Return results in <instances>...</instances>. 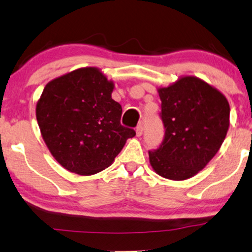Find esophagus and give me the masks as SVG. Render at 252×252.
<instances>
[{
    "label": "esophagus",
    "mask_w": 252,
    "mask_h": 252,
    "mask_svg": "<svg viewBox=\"0 0 252 252\" xmlns=\"http://www.w3.org/2000/svg\"><path fill=\"white\" fill-rule=\"evenodd\" d=\"M143 134V126L142 125H139L136 127V136L140 137L141 135Z\"/></svg>",
    "instance_id": "34e87169"
}]
</instances>
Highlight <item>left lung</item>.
<instances>
[{
	"label": "left lung",
	"mask_w": 252,
	"mask_h": 252,
	"mask_svg": "<svg viewBox=\"0 0 252 252\" xmlns=\"http://www.w3.org/2000/svg\"><path fill=\"white\" fill-rule=\"evenodd\" d=\"M157 92L165 137L160 148L149 151L150 165L165 179L186 180L202 171L221 147L229 127V103L194 75H182Z\"/></svg>",
	"instance_id": "left-lung-1"
}]
</instances>
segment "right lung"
Instances as JSON below:
<instances>
[{
	"label": "right lung",
	"instance_id": "1",
	"mask_svg": "<svg viewBox=\"0 0 252 252\" xmlns=\"http://www.w3.org/2000/svg\"><path fill=\"white\" fill-rule=\"evenodd\" d=\"M115 82L98 67H80L48 82L36 103L41 135L67 171L98 173L113 163L135 132L120 125Z\"/></svg>",
	"mask_w": 252,
	"mask_h": 252
}]
</instances>
